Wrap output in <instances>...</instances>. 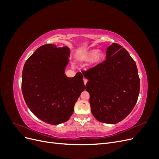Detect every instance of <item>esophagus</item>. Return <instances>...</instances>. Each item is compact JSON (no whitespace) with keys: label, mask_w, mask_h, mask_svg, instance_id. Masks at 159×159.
Here are the masks:
<instances>
[{"label":"esophagus","mask_w":159,"mask_h":159,"mask_svg":"<svg viewBox=\"0 0 159 159\" xmlns=\"http://www.w3.org/2000/svg\"><path fill=\"white\" fill-rule=\"evenodd\" d=\"M87 82H88V80L84 78V84L86 85V84H87Z\"/></svg>","instance_id":"34e87169"}]
</instances>
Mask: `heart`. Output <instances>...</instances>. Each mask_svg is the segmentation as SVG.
Returning <instances> with one entry per match:
<instances>
[{
    "mask_svg": "<svg viewBox=\"0 0 159 159\" xmlns=\"http://www.w3.org/2000/svg\"><path fill=\"white\" fill-rule=\"evenodd\" d=\"M103 58V54L102 51H98L96 50H91L84 54L80 56L79 59L81 61H87L89 60L90 61L88 64L89 68L92 69L95 67L99 65Z\"/></svg>",
    "mask_w": 159,
    "mask_h": 159,
    "instance_id": "b5f03b06",
    "label": "heart"
}]
</instances>
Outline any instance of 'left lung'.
<instances>
[{"label":"left lung","instance_id":"obj_1","mask_svg":"<svg viewBox=\"0 0 159 159\" xmlns=\"http://www.w3.org/2000/svg\"><path fill=\"white\" fill-rule=\"evenodd\" d=\"M102 63L84 71L88 80L91 111L98 121L115 124L125 118L135 105L140 79L135 61L129 52L116 43L109 46Z\"/></svg>","mask_w":159,"mask_h":159}]
</instances>
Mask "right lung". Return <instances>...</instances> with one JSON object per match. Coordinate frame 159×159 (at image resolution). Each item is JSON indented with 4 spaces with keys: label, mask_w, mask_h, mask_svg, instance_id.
<instances>
[{
    "label": "right lung",
    "mask_w": 159,
    "mask_h": 159,
    "mask_svg": "<svg viewBox=\"0 0 159 159\" xmlns=\"http://www.w3.org/2000/svg\"><path fill=\"white\" fill-rule=\"evenodd\" d=\"M70 48L45 44L33 53L24 66L22 91L31 112L50 125L68 121L74 105L85 89L83 75L73 78L65 74Z\"/></svg>",
    "instance_id": "obj_1"
}]
</instances>
